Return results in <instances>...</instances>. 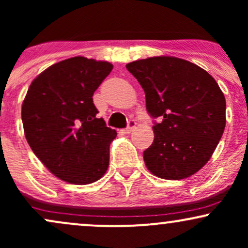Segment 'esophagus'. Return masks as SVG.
I'll use <instances>...</instances> for the list:
<instances>
[{
    "mask_svg": "<svg viewBox=\"0 0 248 248\" xmlns=\"http://www.w3.org/2000/svg\"><path fill=\"white\" fill-rule=\"evenodd\" d=\"M135 127H136V121H135V120H133V119H132V120L128 121V126H127L126 129L124 130V132L126 133V134L132 133V132H133V129H134V128H135Z\"/></svg>",
    "mask_w": 248,
    "mask_h": 248,
    "instance_id": "obj_1",
    "label": "esophagus"
}]
</instances>
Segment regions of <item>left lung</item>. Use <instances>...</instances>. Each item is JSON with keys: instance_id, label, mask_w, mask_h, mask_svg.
<instances>
[{"instance_id": "1", "label": "left lung", "mask_w": 248, "mask_h": 248, "mask_svg": "<svg viewBox=\"0 0 248 248\" xmlns=\"http://www.w3.org/2000/svg\"><path fill=\"white\" fill-rule=\"evenodd\" d=\"M127 70L146 93L154 122L153 144L143 152L150 172L183 179L211 158L226 124V101L217 81L193 62L161 56L132 62Z\"/></svg>"}]
</instances>
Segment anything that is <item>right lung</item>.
<instances>
[{
	"label": "right lung",
	"instance_id": "right-lung-1",
	"mask_svg": "<svg viewBox=\"0 0 248 248\" xmlns=\"http://www.w3.org/2000/svg\"><path fill=\"white\" fill-rule=\"evenodd\" d=\"M113 65L85 57L53 64L33 79L22 105L28 143L53 175L71 184L93 183L109 164L115 129L98 118L93 93Z\"/></svg>",
	"mask_w": 248,
	"mask_h": 248
}]
</instances>
